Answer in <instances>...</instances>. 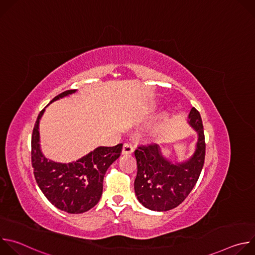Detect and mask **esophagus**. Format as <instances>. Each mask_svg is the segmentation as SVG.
<instances>
[{"label":"esophagus","instance_id":"1","mask_svg":"<svg viewBox=\"0 0 255 255\" xmlns=\"http://www.w3.org/2000/svg\"><path fill=\"white\" fill-rule=\"evenodd\" d=\"M133 150H134V147H133V145L131 144V143H129V142H127V143H125L124 145H123V149H122V154H131L132 152H133Z\"/></svg>","mask_w":255,"mask_h":255}]
</instances>
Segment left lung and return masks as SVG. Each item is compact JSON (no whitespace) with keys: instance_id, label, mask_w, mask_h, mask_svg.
Wrapping results in <instances>:
<instances>
[{"instance_id":"1","label":"left lung","mask_w":255,"mask_h":255,"mask_svg":"<svg viewBox=\"0 0 255 255\" xmlns=\"http://www.w3.org/2000/svg\"><path fill=\"white\" fill-rule=\"evenodd\" d=\"M188 123L197 131L194 154L187 161L172 163L164 158L157 144L141 145L134 151L137 175L134 190L138 201L152 211H168L183 203L201 174L206 153L204 127L199 111L193 107Z\"/></svg>"}]
</instances>
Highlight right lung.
<instances>
[{
    "instance_id": "1",
    "label": "right lung",
    "mask_w": 255,
    "mask_h": 255,
    "mask_svg": "<svg viewBox=\"0 0 255 255\" xmlns=\"http://www.w3.org/2000/svg\"><path fill=\"white\" fill-rule=\"evenodd\" d=\"M74 93L76 90L65 91L50 103ZM44 111L45 108L35 122L31 139V160L36 183L57 209L70 214L87 212L100 201L105 173L120 156L123 144L97 147L77 161L68 163L49 160L41 152L39 144V122Z\"/></svg>"
}]
</instances>
